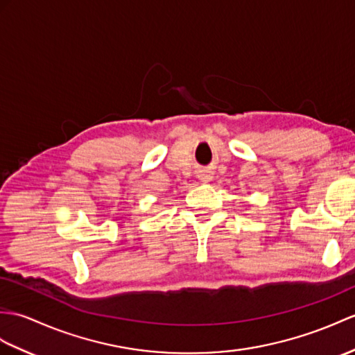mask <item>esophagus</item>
Masks as SVG:
<instances>
[{
    "label": "esophagus",
    "instance_id": "34e87169",
    "mask_svg": "<svg viewBox=\"0 0 355 355\" xmlns=\"http://www.w3.org/2000/svg\"><path fill=\"white\" fill-rule=\"evenodd\" d=\"M200 177L201 180H204V181H209L210 178H211V175H210V172H207V171H202V172H200Z\"/></svg>",
    "mask_w": 355,
    "mask_h": 355
}]
</instances>
